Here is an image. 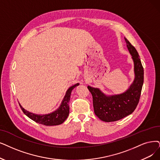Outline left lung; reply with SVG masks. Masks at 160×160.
<instances>
[{
  "mask_svg": "<svg viewBox=\"0 0 160 160\" xmlns=\"http://www.w3.org/2000/svg\"><path fill=\"white\" fill-rule=\"evenodd\" d=\"M134 63L135 78L129 88L123 93L107 95L98 88L88 86L93 99L94 113L105 122L118 121L131 114L137 106L144 82V69L137 50L125 37Z\"/></svg>",
  "mask_w": 160,
  "mask_h": 160,
  "instance_id": "8db88e82",
  "label": "left lung"
}]
</instances>
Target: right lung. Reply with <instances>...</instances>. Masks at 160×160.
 <instances>
[{
	"label": "right lung",
	"mask_w": 160,
	"mask_h": 160,
	"mask_svg": "<svg viewBox=\"0 0 160 160\" xmlns=\"http://www.w3.org/2000/svg\"><path fill=\"white\" fill-rule=\"evenodd\" d=\"M79 83H77L72 87H70L66 92V94L63 97L61 104L58 109L52 113L47 114H35L33 113L29 112V111L25 110L24 108L20 105L21 109L23 112L29 118L35 121L36 123L42 124L47 126L58 125L64 122V121L68 118L69 113V102L70 100V96L73 89L78 86Z\"/></svg>",
	"instance_id": "right-lung-1"
}]
</instances>
